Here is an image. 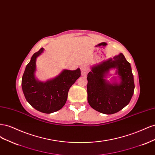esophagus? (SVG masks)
<instances>
[{"instance_id":"obj_1","label":"esophagus","mask_w":155,"mask_h":155,"mask_svg":"<svg viewBox=\"0 0 155 155\" xmlns=\"http://www.w3.org/2000/svg\"><path fill=\"white\" fill-rule=\"evenodd\" d=\"M81 72L83 76H86L87 73L88 72V68L86 65H83V66L81 67Z\"/></svg>"}]
</instances>
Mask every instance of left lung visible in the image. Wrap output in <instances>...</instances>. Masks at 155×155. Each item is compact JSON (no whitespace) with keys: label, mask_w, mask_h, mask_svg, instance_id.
Returning a JSON list of instances; mask_svg holds the SVG:
<instances>
[{"label":"left lung","mask_w":155,"mask_h":155,"mask_svg":"<svg viewBox=\"0 0 155 155\" xmlns=\"http://www.w3.org/2000/svg\"><path fill=\"white\" fill-rule=\"evenodd\" d=\"M115 70L116 77L107 78L110 70ZM87 100L94 110L105 114L118 112L129 104L134 90L130 64L123 54L115 55L91 67L87 75Z\"/></svg>","instance_id":"1"}]
</instances>
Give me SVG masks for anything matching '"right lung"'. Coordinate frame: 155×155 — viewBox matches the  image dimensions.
<instances>
[{
  "instance_id": "obj_1",
  "label": "right lung",
  "mask_w": 155,
  "mask_h": 155,
  "mask_svg": "<svg viewBox=\"0 0 155 155\" xmlns=\"http://www.w3.org/2000/svg\"><path fill=\"white\" fill-rule=\"evenodd\" d=\"M44 51L41 48L32 55L22 78V89L26 101L37 110L50 114L60 110L66 104L70 88L81 76L79 68L64 69L58 76L46 81L35 77L37 58Z\"/></svg>"
}]
</instances>
